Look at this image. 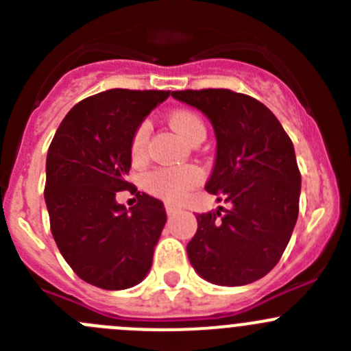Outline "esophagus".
<instances>
[{"mask_svg":"<svg viewBox=\"0 0 351 351\" xmlns=\"http://www.w3.org/2000/svg\"><path fill=\"white\" fill-rule=\"evenodd\" d=\"M165 207H166V214H168L169 217H171V215H176L180 212V208L173 204H166Z\"/></svg>","mask_w":351,"mask_h":351,"instance_id":"esophagus-1","label":"esophagus"}]
</instances>
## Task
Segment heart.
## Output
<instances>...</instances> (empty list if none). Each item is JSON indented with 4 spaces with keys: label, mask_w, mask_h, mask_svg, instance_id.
<instances>
[{
    "label": "heart",
    "mask_w": 351,
    "mask_h": 351,
    "mask_svg": "<svg viewBox=\"0 0 351 351\" xmlns=\"http://www.w3.org/2000/svg\"><path fill=\"white\" fill-rule=\"evenodd\" d=\"M169 125L175 129L182 139L192 143L197 134L205 132V125L197 113L190 110H175L168 119ZM147 143V125H141L134 134L130 144V154L134 161H141L146 154ZM200 171L195 166H182V168H161L149 173L146 178V186L154 195L166 198V200H182L193 186L200 183Z\"/></svg>",
    "instance_id": "heart-1"
}]
</instances>
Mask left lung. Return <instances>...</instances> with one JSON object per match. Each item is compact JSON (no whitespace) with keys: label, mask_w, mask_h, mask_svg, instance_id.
Returning <instances> with one entry per match:
<instances>
[{"label":"left lung","mask_w":351,"mask_h":351,"mask_svg":"<svg viewBox=\"0 0 351 351\" xmlns=\"http://www.w3.org/2000/svg\"><path fill=\"white\" fill-rule=\"evenodd\" d=\"M200 110L215 132L217 151L205 190L231 204L198 214L186 244L202 278L239 287L260 280L278 263L299 215L300 173L290 137L263 104L231 90L173 91Z\"/></svg>","instance_id":"left-lung-1"}]
</instances>
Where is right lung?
Here are the masks:
<instances>
[{"instance_id":"1","label":"right lung","mask_w":351,"mask_h":351,"mask_svg":"<svg viewBox=\"0 0 351 351\" xmlns=\"http://www.w3.org/2000/svg\"><path fill=\"white\" fill-rule=\"evenodd\" d=\"M169 91L113 90L74 105L45 162V205L59 251L74 274L105 290L141 284L166 224L165 205L125 180L134 134ZM136 193L127 209L117 191Z\"/></svg>"}]
</instances>
